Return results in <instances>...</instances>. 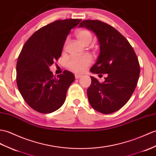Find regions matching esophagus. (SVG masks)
Masks as SVG:
<instances>
[{
    "label": "esophagus",
    "mask_w": 156,
    "mask_h": 156,
    "mask_svg": "<svg viewBox=\"0 0 156 156\" xmlns=\"http://www.w3.org/2000/svg\"><path fill=\"white\" fill-rule=\"evenodd\" d=\"M82 77V75H80V74H75V78L76 79H79V78H81Z\"/></svg>",
    "instance_id": "34e87169"
}]
</instances>
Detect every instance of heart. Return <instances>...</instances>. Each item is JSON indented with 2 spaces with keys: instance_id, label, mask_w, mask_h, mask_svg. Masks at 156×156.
Wrapping results in <instances>:
<instances>
[{
  "instance_id": "heart-1",
  "label": "heart",
  "mask_w": 156,
  "mask_h": 156,
  "mask_svg": "<svg viewBox=\"0 0 156 156\" xmlns=\"http://www.w3.org/2000/svg\"><path fill=\"white\" fill-rule=\"evenodd\" d=\"M77 39L84 45H88L92 41V35L89 30L86 29H81L76 34ZM92 63V58L89 55L81 56H72L68 60L66 65L70 70L76 72H82Z\"/></svg>"
}]
</instances>
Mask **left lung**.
Here are the masks:
<instances>
[{"label": "left lung", "mask_w": 156, "mask_h": 156, "mask_svg": "<svg viewBox=\"0 0 156 156\" xmlns=\"http://www.w3.org/2000/svg\"><path fill=\"white\" fill-rule=\"evenodd\" d=\"M79 27L94 32L100 52L90 68L93 74H108L100 83L91 76L87 90L89 102L96 111L109 114L122 108L134 92L140 76V64L128 40L110 25L98 20H85Z\"/></svg>", "instance_id": "left-lung-1"}]
</instances>
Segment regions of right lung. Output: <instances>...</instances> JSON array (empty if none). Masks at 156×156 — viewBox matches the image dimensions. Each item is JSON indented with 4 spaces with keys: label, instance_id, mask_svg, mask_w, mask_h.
<instances>
[{
    "label": "right lung",
    "instance_id": "obj_1",
    "mask_svg": "<svg viewBox=\"0 0 156 156\" xmlns=\"http://www.w3.org/2000/svg\"><path fill=\"white\" fill-rule=\"evenodd\" d=\"M81 20L54 21L36 31L23 46L16 64V84L25 102L35 111L52 113L64 104L74 75L64 70L56 78L49 67L60 57L67 36Z\"/></svg>",
    "mask_w": 156,
    "mask_h": 156
}]
</instances>
